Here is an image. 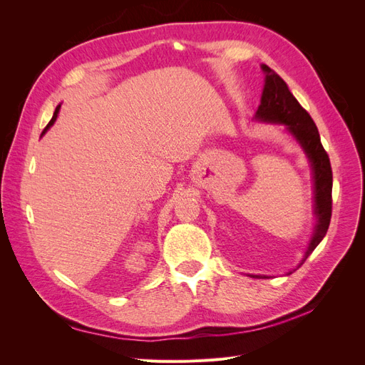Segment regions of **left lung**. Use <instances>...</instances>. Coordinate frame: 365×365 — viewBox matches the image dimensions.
I'll return each mask as SVG.
<instances>
[{
  "instance_id": "obj_1",
  "label": "left lung",
  "mask_w": 365,
  "mask_h": 365,
  "mask_svg": "<svg viewBox=\"0 0 365 365\" xmlns=\"http://www.w3.org/2000/svg\"><path fill=\"white\" fill-rule=\"evenodd\" d=\"M262 70L267 73V77H264V88L256 118L288 126L291 134L300 141L306 155L311 160L314 170L315 213L318 220L315 233L302 262L304 263L309 254L326 236L330 224V216H332V168H330L329 155L322 145V140H319L318 129L312 117L298 103L294 94L289 91L288 83L277 73L271 70L268 65H262Z\"/></svg>"
}]
</instances>
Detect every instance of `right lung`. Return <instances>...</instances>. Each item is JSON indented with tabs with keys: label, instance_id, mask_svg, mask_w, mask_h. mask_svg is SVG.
<instances>
[{
	"label": "right lung",
	"instance_id": "right-lung-1",
	"mask_svg": "<svg viewBox=\"0 0 365 365\" xmlns=\"http://www.w3.org/2000/svg\"><path fill=\"white\" fill-rule=\"evenodd\" d=\"M59 108H61V106H58V108H56V111H54V114H53V118L50 120V123L47 125V128L42 130V134H43V132H46V130H47V129H48V128H50V126L54 123V120H56V117H58V113H59Z\"/></svg>",
	"mask_w": 365,
	"mask_h": 365
}]
</instances>
